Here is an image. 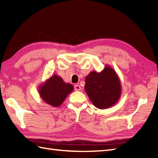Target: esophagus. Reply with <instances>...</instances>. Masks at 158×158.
<instances>
[{
    "label": "esophagus",
    "mask_w": 158,
    "mask_h": 158,
    "mask_svg": "<svg viewBox=\"0 0 158 158\" xmlns=\"http://www.w3.org/2000/svg\"><path fill=\"white\" fill-rule=\"evenodd\" d=\"M74 88H75V91H79V90H81V86H80L79 85L77 84V85H75V86H74Z\"/></svg>",
    "instance_id": "esophagus-1"
}]
</instances>
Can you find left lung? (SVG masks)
<instances>
[{
	"instance_id": "1",
	"label": "left lung",
	"mask_w": 158,
	"mask_h": 158,
	"mask_svg": "<svg viewBox=\"0 0 158 158\" xmlns=\"http://www.w3.org/2000/svg\"><path fill=\"white\" fill-rule=\"evenodd\" d=\"M85 90L93 105L104 109L113 106L118 101L122 87L116 72L106 65L100 73H89L85 78Z\"/></svg>"
}]
</instances>
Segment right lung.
Returning <instances> with one entry per match:
<instances>
[{
  "mask_svg": "<svg viewBox=\"0 0 158 158\" xmlns=\"http://www.w3.org/2000/svg\"><path fill=\"white\" fill-rule=\"evenodd\" d=\"M73 86L65 83L61 77L53 75L39 87V93L43 100L48 105L58 107L70 93L73 91Z\"/></svg>",
  "mask_w": 158,
  "mask_h": 158,
  "instance_id": "1",
  "label": "right lung"
}]
</instances>
